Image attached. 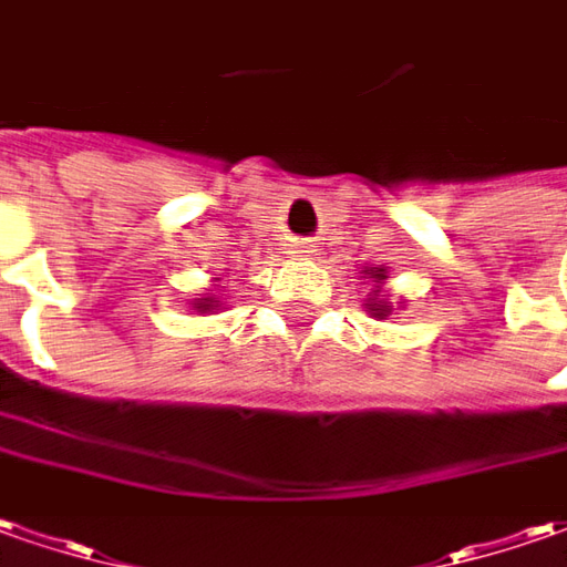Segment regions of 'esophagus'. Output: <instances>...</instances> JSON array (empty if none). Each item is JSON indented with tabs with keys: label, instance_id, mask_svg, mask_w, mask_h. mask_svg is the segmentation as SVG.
<instances>
[{
	"label": "esophagus",
	"instance_id": "34e87169",
	"mask_svg": "<svg viewBox=\"0 0 567 567\" xmlns=\"http://www.w3.org/2000/svg\"><path fill=\"white\" fill-rule=\"evenodd\" d=\"M288 248H291V257H310L313 254V241L310 238H295Z\"/></svg>",
	"mask_w": 567,
	"mask_h": 567
}]
</instances>
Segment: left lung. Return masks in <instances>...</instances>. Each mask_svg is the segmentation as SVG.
I'll return each mask as SVG.
<instances>
[{
	"label": "left lung",
	"mask_w": 567,
	"mask_h": 567,
	"mask_svg": "<svg viewBox=\"0 0 567 567\" xmlns=\"http://www.w3.org/2000/svg\"><path fill=\"white\" fill-rule=\"evenodd\" d=\"M365 276H369V279H372V282H384V279H388V276H384V267H369V269H363ZM379 285H375V288H379ZM365 310H369V313L372 316H379V319H384V316L391 313V307H388V300L384 298H379V295H375V298H369V303H365Z\"/></svg>",
	"instance_id": "left-lung-1"
}]
</instances>
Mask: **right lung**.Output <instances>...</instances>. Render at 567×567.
I'll use <instances>...</instances> for the list:
<instances>
[{
	"label": "right lung",
	"instance_id": "obj_1",
	"mask_svg": "<svg viewBox=\"0 0 567 567\" xmlns=\"http://www.w3.org/2000/svg\"><path fill=\"white\" fill-rule=\"evenodd\" d=\"M198 313H210V310H217L219 300L217 298H195V303H192Z\"/></svg>",
	"mask_w": 567,
	"mask_h": 567
}]
</instances>
